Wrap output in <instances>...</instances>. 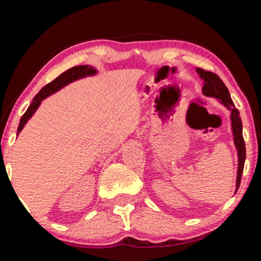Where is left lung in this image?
<instances>
[{
	"label": "left lung",
	"instance_id": "8db88e82",
	"mask_svg": "<svg viewBox=\"0 0 261 261\" xmlns=\"http://www.w3.org/2000/svg\"><path fill=\"white\" fill-rule=\"evenodd\" d=\"M197 72L199 73V77L204 81V86H202V94L206 96H212V98L219 99L224 107L230 110V120H231V130L233 135V143L237 148L238 155V169H237V178H236V191L240 188L241 178L244 169V162L246 156L245 143L243 139V125L240 116V112L235 107L232 100L230 98L227 86L221 81L218 74L211 71H206L204 69L197 68Z\"/></svg>",
	"mask_w": 261,
	"mask_h": 261
}]
</instances>
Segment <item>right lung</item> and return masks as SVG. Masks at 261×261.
<instances>
[{
	"mask_svg": "<svg viewBox=\"0 0 261 261\" xmlns=\"http://www.w3.org/2000/svg\"><path fill=\"white\" fill-rule=\"evenodd\" d=\"M96 72L98 71H96L93 67H91V65H78V67H73L71 69L67 70V71H64L63 73H61L59 77L54 79V81L50 82L49 84H47L45 87H42L40 92H39V93L33 98V101L31 102L30 107L28 108V110H26L25 114L21 116L19 125H18V130H17V136H18V134L21 130H23V127L25 126V124L28 123L30 118L33 116V114L37 112V109L39 108V106H40L41 101L43 99H46L47 96L55 93V92L61 90L62 87L68 85V84L84 77L93 76V74H95Z\"/></svg>",
	"mask_w": 261,
	"mask_h": 261,
	"instance_id": "add662e5",
	"label": "right lung"
}]
</instances>
